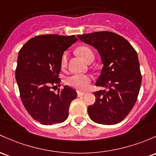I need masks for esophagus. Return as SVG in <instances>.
I'll return each instance as SVG.
<instances>
[{
  "label": "esophagus",
  "instance_id": "esophagus-1",
  "mask_svg": "<svg viewBox=\"0 0 156 156\" xmlns=\"http://www.w3.org/2000/svg\"><path fill=\"white\" fill-rule=\"evenodd\" d=\"M84 95H85V93H83V92H78V97H82V96H83Z\"/></svg>",
  "mask_w": 156,
  "mask_h": 156
}]
</instances>
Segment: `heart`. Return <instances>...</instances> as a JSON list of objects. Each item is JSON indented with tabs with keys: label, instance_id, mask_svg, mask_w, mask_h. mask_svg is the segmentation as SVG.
Returning <instances> with one entry per match:
<instances>
[{
	"label": "heart",
	"instance_id": "1",
	"mask_svg": "<svg viewBox=\"0 0 156 156\" xmlns=\"http://www.w3.org/2000/svg\"><path fill=\"white\" fill-rule=\"evenodd\" d=\"M77 52L80 56L86 62H88L90 59H94V54L88 47L82 46L77 49ZM68 56L69 52H64L63 53L61 58V66L62 68H65L67 65ZM91 81V77L87 75H73L66 78V82L67 85L73 87L78 91H85L89 88L90 83Z\"/></svg>",
	"mask_w": 156,
	"mask_h": 156
}]
</instances>
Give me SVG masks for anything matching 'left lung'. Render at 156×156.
<instances>
[{
	"label": "left lung",
	"instance_id": "obj_1",
	"mask_svg": "<svg viewBox=\"0 0 156 156\" xmlns=\"http://www.w3.org/2000/svg\"><path fill=\"white\" fill-rule=\"evenodd\" d=\"M77 37L97 49L104 64L95 86L107 90L94 92L96 98L88 107L89 115L98 124H118L129 113L139 93L141 74L136 51L124 37L112 32Z\"/></svg>",
	"mask_w": 156,
	"mask_h": 156
}]
</instances>
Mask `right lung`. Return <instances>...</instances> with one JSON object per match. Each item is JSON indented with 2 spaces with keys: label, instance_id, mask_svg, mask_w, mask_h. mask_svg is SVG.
Segmentation results:
<instances>
[{
  "label": "right lung",
  "instance_id": "right-lung-1",
  "mask_svg": "<svg viewBox=\"0 0 156 156\" xmlns=\"http://www.w3.org/2000/svg\"><path fill=\"white\" fill-rule=\"evenodd\" d=\"M77 41L75 35H37L18 52L15 78L20 98L29 114L41 124L64 122L76 98V91L66 85L58 93L52 89L60 86L63 53Z\"/></svg>",
  "mask_w": 156,
  "mask_h": 156
}]
</instances>
